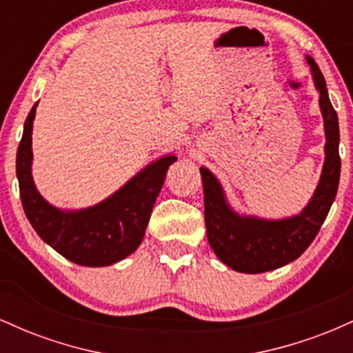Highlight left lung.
<instances>
[{
    "label": "left lung",
    "mask_w": 353,
    "mask_h": 353,
    "mask_svg": "<svg viewBox=\"0 0 353 353\" xmlns=\"http://www.w3.org/2000/svg\"><path fill=\"white\" fill-rule=\"evenodd\" d=\"M320 92V111L325 128V163L309 205L299 216L282 221L242 217L229 208L219 181L209 169L201 168L204 184V219L208 241L216 255L230 269L261 274L279 269L301 257L322 228L337 196L340 179L339 117L332 106L327 84L317 63L307 56Z\"/></svg>",
    "instance_id": "left-lung-1"
}]
</instances>
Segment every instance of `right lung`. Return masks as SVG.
<instances>
[{"mask_svg":"<svg viewBox=\"0 0 353 353\" xmlns=\"http://www.w3.org/2000/svg\"><path fill=\"white\" fill-rule=\"evenodd\" d=\"M36 106L38 103L24 121L16 154L19 196L28 221L46 244L74 264L104 267L123 261L143 242L165 172L177 157L164 156L149 164L111 197L92 208L64 212L39 196L31 176V131Z\"/></svg>","mask_w":353,"mask_h":353,"instance_id":"right-lung-1","label":"right lung"}]
</instances>
